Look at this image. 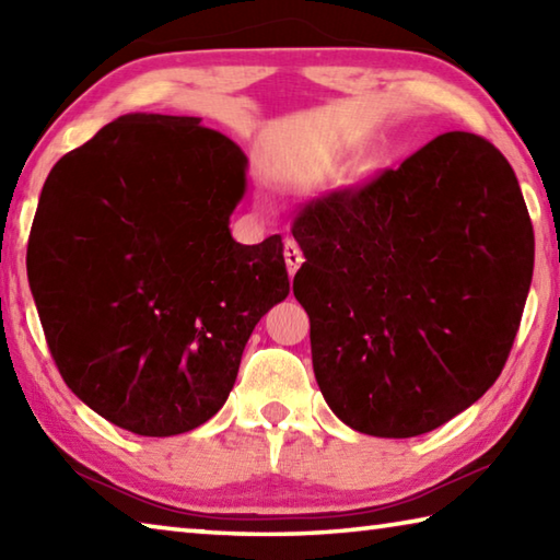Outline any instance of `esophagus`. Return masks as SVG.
I'll use <instances>...</instances> for the list:
<instances>
[{"instance_id":"esophagus-1","label":"esophagus","mask_w":560,"mask_h":560,"mask_svg":"<svg viewBox=\"0 0 560 560\" xmlns=\"http://www.w3.org/2000/svg\"><path fill=\"white\" fill-rule=\"evenodd\" d=\"M283 259H287V267H289V273L293 277V273L299 271V267L303 264V254H301V249H299V244L291 240L283 242Z\"/></svg>"}]
</instances>
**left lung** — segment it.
Listing matches in <instances>:
<instances>
[{"instance_id":"obj_1","label":"left lung","mask_w":560,"mask_h":560,"mask_svg":"<svg viewBox=\"0 0 560 560\" xmlns=\"http://www.w3.org/2000/svg\"><path fill=\"white\" fill-rule=\"evenodd\" d=\"M291 232L316 381L348 428L417 438L494 385L534 277V226L489 140L444 132L311 200Z\"/></svg>"}]
</instances>
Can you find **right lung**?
<instances>
[{"mask_svg":"<svg viewBox=\"0 0 560 560\" xmlns=\"http://www.w3.org/2000/svg\"><path fill=\"white\" fill-rule=\"evenodd\" d=\"M244 189L240 145L158 113L108 122L46 177L30 236L46 343L73 395L118 428H200L289 296L281 236L232 240Z\"/></svg>","mask_w":560,"mask_h":560,"instance_id":"add662e5","label":"right lung"}]
</instances>
